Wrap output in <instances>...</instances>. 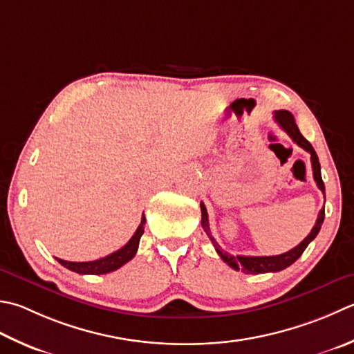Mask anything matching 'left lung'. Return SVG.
<instances>
[{
  "label": "left lung",
  "mask_w": 354,
  "mask_h": 354,
  "mask_svg": "<svg viewBox=\"0 0 354 354\" xmlns=\"http://www.w3.org/2000/svg\"><path fill=\"white\" fill-rule=\"evenodd\" d=\"M274 121L278 122L279 126L287 131V135L292 138V140L297 145H299V147H302L304 150L308 151V153L311 155V167H313V178L316 181V185L319 187V190L325 195V185H324L322 176H321L319 158H317L313 145H311L306 140V138L301 135V131H299V129H297L296 122H295L293 115L290 113L288 110H276ZM201 213H203L201 225H203L204 232L207 233V236H209L210 241L213 242L214 248H216L218 254L221 256V259L227 262V266H230L234 270H241V272H244L247 274H259V273H270V272H272V273L281 272V270L290 267L297 258H299V256L304 253V250H306L310 242L317 236V233H319L321 225H322L324 218H325V207H322V209H321L319 216H317L316 224H315L313 228H311L308 236L304 239L299 245H296L295 248H292L290 252L278 254V256H241V254L232 256V254H228L227 252L223 250V248H221V245L212 236L210 227H209V214H207V209H205V205L203 203H201Z\"/></svg>",
  "instance_id": "obj_1"
}]
</instances>
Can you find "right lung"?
<instances>
[{"mask_svg":"<svg viewBox=\"0 0 354 354\" xmlns=\"http://www.w3.org/2000/svg\"><path fill=\"white\" fill-rule=\"evenodd\" d=\"M144 225H145V216L142 214L140 227L136 228L135 234L130 238L127 244L121 247L120 250L110 253L109 256H106V258L90 261V262H68L59 258H57V261L62 267H66L80 274H106L110 272H115V270L122 267L124 264H127V262L136 254L138 245H140V239L144 233Z\"/></svg>","mask_w":354,"mask_h":354,"instance_id":"right-lung-1","label":"right lung"}]
</instances>
